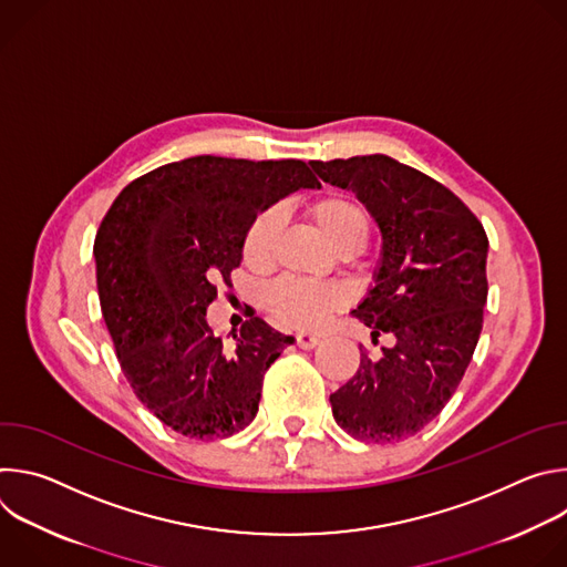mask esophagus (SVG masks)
<instances>
[{
	"mask_svg": "<svg viewBox=\"0 0 567 567\" xmlns=\"http://www.w3.org/2000/svg\"><path fill=\"white\" fill-rule=\"evenodd\" d=\"M318 343H320V339L313 337V334H298V337H296V346H298L300 350H311V348H316Z\"/></svg>",
	"mask_w": 567,
	"mask_h": 567,
	"instance_id": "obj_1",
	"label": "esophagus"
}]
</instances>
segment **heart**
I'll return each mask as SVG.
<instances>
[{
	"label": "heart",
	"instance_id": "1",
	"mask_svg": "<svg viewBox=\"0 0 567 567\" xmlns=\"http://www.w3.org/2000/svg\"><path fill=\"white\" fill-rule=\"evenodd\" d=\"M309 219L326 235L341 256L359 254L370 239L372 219L368 208L352 195L334 193L316 199L307 208ZM282 215L278 208L262 210L241 239V256L254 271H267L274 265ZM343 293L334 285H318L293 278H280L265 291V309L287 330H316L337 309Z\"/></svg>",
	"mask_w": 567,
	"mask_h": 567
}]
</instances>
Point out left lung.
Returning a JSON list of instances; mask_svg holds the SVG:
<instances>
[{
	"label": "left lung",
	"mask_w": 567,
	"mask_h": 567,
	"mask_svg": "<svg viewBox=\"0 0 567 567\" xmlns=\"http://www.w3.org/2000/svg\"><path fill=\"white\" fill-rule=\"evenodd\" d=\"M352 190L381 233L365 298L350 313L372 339L390 334L377 361L330 394L337 424L361 442H399L433 422L471 363L487 302L489 239L440 182L385 154L309 161Z\"/></svg>",
	"instance_id": "1"
}]
</instances>
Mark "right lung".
<instances>
[{
	"label": "right lung",
	"mask_w": 567,
	"mask_h": 567,
	"mask_svg": "<svg viewBox=\"0 0 567 567\" xmlns=\"http://www.w3.org/2000/svg\"><path fill=\"white\" fill-rule=\"evenodd\" d=\"M300 188L296 158L190 156L121 190L94 241L96 282L118 363L143 406L195 440L228 437L258 413L262 379L293 343L258 316L226 346L206 307L241 262L251 221Z\"/></svg>",
	"instance_id": "1"
}]
</instances>
